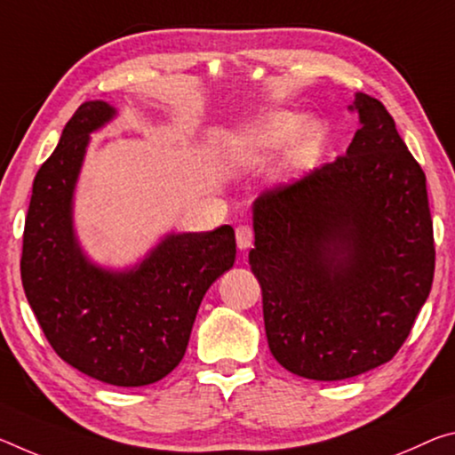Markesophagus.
Masks as SVG:
<instances>
[{
  "mask_svg": "<svg viewBox=\"0 0 455 455\" xmlns=\"http://www.w3.org/2000/svg\"><path fill=\"white\" fill-rule=\"evenodd\" d=\"M253 244V228L247 225L236 227V247L241 251H247Z\"/></svg>",
  "mask_w": 455,
  "mask_h": 455,
  "instance_id": "1",
  "label": "esophagus"
}]
</instances>
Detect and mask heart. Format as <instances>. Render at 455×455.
<instances>
[{
    "label": "heart",
    "instance_id": "obj_1",
    "mask_svg": "<svg viewBox=\"0 0 455 455\" xmlns=\"http://www.w3.org/2000/svg\"><path fill=\"white\" fill-rule=\"evenodd\" d=\"M291 141L293 164H307L318 154L323 143V127L314 119L290 111H275L257 119L253 125L243 129L233 146V156L275 151Z\"/></svg>",
    "mask_w": 455,
    "mask_h": 455
}]
</instances>
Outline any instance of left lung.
<instances>
[{"label": "left lung", "instance_id": "left-lung-1", "mask_svg": "<svg viewBox=\"0 0 455 455\" xmlns=\"http://www.w3.org/2000/svg\"><path fill=\"white\" fill-rule=\"evenodd\" d=\"M346 156L253 202L251 271L277 363L312 380L377 369L431 291L434 222L421 165L380 100L356 92Z\"/></svg>", "mask_w": 455, "mask_h": 455}]
</instances>
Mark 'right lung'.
Here are the masks:
<instances>
[{
  "mask_svg": "<svg viewBox=\"0 0 455 455\" xmlns=\"http://www.w3.org/2000/svg\"><path fill=\"white\" fill-rule=\"evenodd\" d=\"M117 117L84 100L34 178L24 227L21 283L42 331L64 363L100 383L143 387L184 358L200 301L235 263L233 227L168 233L133 267L109 269L84 253L75 190L91 133Z\"/></svg>",
  "mask_w": 455,
  "mask_h": 455,
  "instance_id": "1",
  "label": "right lung"
}]
</instances>
